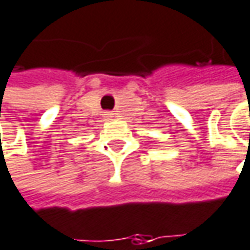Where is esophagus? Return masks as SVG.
I'll list each match as a JSON object with an SVG mask.
<instances>
[{
  "label": "esophagus",
  "mask_w": 250,
  "mask_h": 250,
  "mask_svg": "<svg viewBox=\"0 0 250 250\" xmlns=\"http://www.w3.org/2000/svg\"><path fill=\"white\" fill-rule=\"evenodd\" d=\"M109 116H111V114H110V113H109V114H107V117H109Z\"/></svg>",
  "instance_id": "esophagus-1"
}]
</instances>
